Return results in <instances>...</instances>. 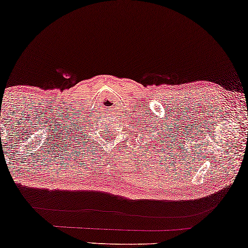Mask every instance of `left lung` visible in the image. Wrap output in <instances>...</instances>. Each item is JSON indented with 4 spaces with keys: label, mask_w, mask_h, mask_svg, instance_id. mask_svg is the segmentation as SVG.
Instances as JSON below:
<instances>
[{
    "label": "left lung",
    "mask_w": 248,
    "mask_h": 248,
    "mask_svg": "<svg viewBox=\"0 0 248 248\" xmlns=\"http://www.w3.org/2000/svg\"><path fill=\"white\" fill-rule=\"evenodd\" d=\"M145 130H147V128H145ZM152 132V131H151ZM161 133H162V131H161ZM165 133H166V132H165ZM159 134H160V132H158V137H155V134H152V139H154V140H152V141H155V144H158V143H164V142L166 141V139H165V137H164V141H160V142H159V139H160V138H159V137H160V135H159ZM142 137H143V135H142ZM149 145H150V142H149ZM155 148V147H154ZM167 148H168V145H167ZM152 150H154V149H152Z\"/></svg>",
    "instance_id": "obj_1"
}]
</instances>
